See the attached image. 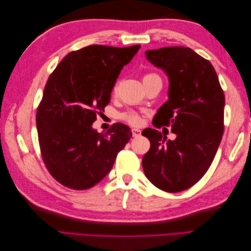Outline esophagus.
I'll use <instances>...</instances> for the list:
<instances>
[{
    "mask_svg": "<svg viewBox=\"0 0 251 251\" xmlns=\"http://www.w3.org/2000/svg\"><path fill=\"white\" fill-rule=\"evenodd\" d=\"M132 134H133V137H138V136L141 135V131L139 128H132Z\"/></svg>",
    "mask_w": 251,
    "mask_h": 251,
    "instance_id": "34e87169",
    "label": "esophagus"
}]
</instances>
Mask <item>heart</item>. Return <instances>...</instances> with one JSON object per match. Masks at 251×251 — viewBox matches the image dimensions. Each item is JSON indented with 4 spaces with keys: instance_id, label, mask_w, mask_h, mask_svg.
Returning <instances> with one entry per match:
<instances>
[{
    "instance_id": "1",
    "label": "heart",
    "mask_w": 251,
    "mask_h": 251,
    "mask_svg": "<svg viewBox=\"0 0 251 251\" xmlns=\"http://www.w3.org/2000/svg\"><path fill=\"white\" fill-rule=\"evenodd\" d=\"M156 77H159L157 74H155V73H148V74L144 75L142 80L146 81L148 79L156 78ZM118 85H119V83L116 82L115 86H114V88H113V92L114 93L117 92ZM119 118L123 120V121H125V123L131 125V126H139L141 124V116L139 115V113L135 112L133 110H127V111L124 112V113H121L120 115H119Z\"/></svg>"
}]
</instances>
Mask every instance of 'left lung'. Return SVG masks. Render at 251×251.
<instances>
[{"label": "left lung", "mask_w": 251, "mask_h": 251, "mask_svg": "<svg viewBox=\"0 0 251 251\" xmlns=\"http://www.w3.org/2000/svg\"><path fill=\"white\" fill-rule=\"evenodd\" d=\"M147 58L169 75V100L154 117L155 127L171 126L166 140L153 128L142 135L151 148L142 158L147 178L168 193L185 191L209 169L224 132L225 96L209 60L187 47L148 50Z\"/></svg>", "instance_id": "1"}]
</instances>
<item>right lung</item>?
<instances>
[{"mask_svg":"<svg viewBox=\"0 0 251 251\" xmlns=\"http://www.w3.org/2000/svg\"><path fill=\"white\" fill-rule=\"evenodd\" d=\"M139 48L91 45L70 52L50 74L35 120L43 161L62 185L75 191L96 185L131 139L126 125L114 124L102 134L92 124Z\"/></svg>","mask_w":251,"mask_h":251,"instance_id":"obj_1","label":"right lung"}]
</instances>
